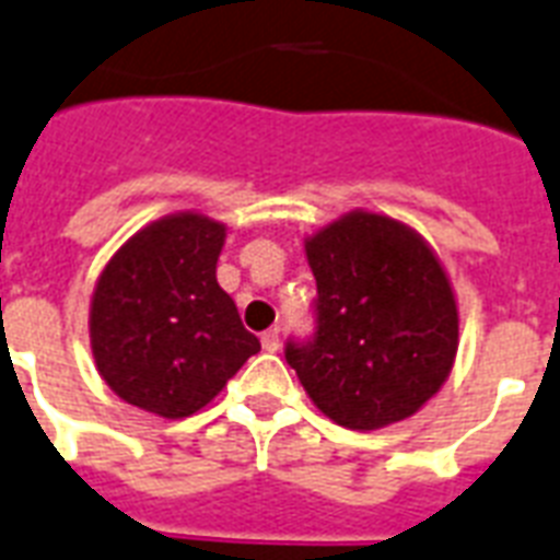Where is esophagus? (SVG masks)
<instances>
[{
	"label": "esophagus",
	"mask_w": 560,
	"mask_h": 560,
	"mask_svg": "<svg viewBox=\"0 0 560 560\" xmlns=\"http://www.w3.org/2000/svg\"><path fill=\"white\" fill-rule=\"evenodd\" d=\"M277 348H280V332H277V329H266V332H262V350L275 353Z\"/></svg>",
	"instance_id": "esophagus-1"
}]
</instances>
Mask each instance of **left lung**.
<instances>
[{"mask_svg": "<svg viewBox=\"0 0 560 560\" xmlns=\"http://www.w3.org/2000/svg\"><path fill=\"white\" fill-rule=\"evenodd\" d=\"M318 329L285 345L329 420L371 432L411 418L453 371L458 303L441 259L409 224L350 210L303 240Z\"/></svg>", "mask_w": 560, "mask_h": 560, "instance_id": "left-lung-1", "label": "left lung"}]
</instances>
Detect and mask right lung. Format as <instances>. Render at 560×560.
<instances>
[{
	"label": "right lung",
	"instance_id": "obj_1",
	"mask_svg": "<svg viewBox=\"0 0 560 560\" xmlns=\"http://www.w3.org/2000/svg\"><path fill=\"white\" fill-rule=\"evenodd\" d=\"M224 236L203 212H172L107 259L90 301V350L119 400L189 418L259 350L215 280Z\"/></svg>",
	"mask_w": 560,
	"mask_h": 560
}]
</instances>
